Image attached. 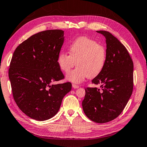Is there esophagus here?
Instances as JSON below:
<instances>
[{
    "label": "esophagus",
    "mask_w": 147,
    "mask_h": 147,
    "mask_svg": "<svg viewBox=\"0 0 147 147\" xmlns=\"http://www.w3.org/2000/svg\"><path fill=\"white\" fill-rule=\"evenodd\" d=\"M72 87L74 88H78L79 86L78 85H77V84H72Z\"/></svg>",
    "instance_id": "34e87169"
}]
</instances>
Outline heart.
Returning a JSON list of instances; mask_svg holds the SVG:
<instances>
[{
	"label": "heart",
	"instance_id": "1",
	"mask_svg": "<svg viewBox=\"0 0 147 147\" xmlns=\"http://www.w3.org/2000/svg\"><path fill=\"white\" fill-rule=\"evenodd\" d=\"M69 53L61 51L57 64L61 70L67 73L77 63V67L66 75V79L81 83L86 77H95L100 74L107 61V50L102 44L86 36L76 38L69 45Z\"/></svg>",
	"mask_w": 147,
	"mask_h": 147
}]
</instances>
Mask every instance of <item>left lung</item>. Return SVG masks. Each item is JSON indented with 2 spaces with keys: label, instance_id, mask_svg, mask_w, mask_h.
Masks as SVG:
<instances>
[{
  "label": "left lung",
  "instance_id": "8db88e82",
  "mask_svg": "<svg viewBox=\"0 0 147 147\" xmlns=\"http://www.w3.org/2000/svg\"><path fill=\"white\" fill-rule=\"evenodd\" d=\"M106 39L107 61L102 72L92 80L100 88L88 87L82 102L86 117L104 123L117 118L133 91V61L125 47L110 32L96 31Z\"/></svg>",
  "mask_w": 147,
  "mask_h": 147
}]
</instances>
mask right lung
<instances>
[{
    "mask_svg": "<svg viewBox=\"0 0 147 147\" xmlns=\"http://www.w3.org/2000/svg\"><path fill=\"white\" fill-rule=\"evenodd\" d=\"M64 31L47 30L31 36L14 52L9 78L14 100L22 112L34 120L53 117L71 84H51L65 78L57 64L64 42Z\"/></svg>",
    "mask_w": 147,
    "mask_h": 147,
    "instance_id": "right-lung-1",
    "label": "right lung"
}]
</instances>
